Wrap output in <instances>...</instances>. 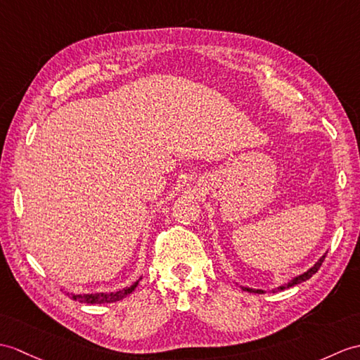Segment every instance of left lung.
Returning <instances> with one entry per match:
<instances>
[{"mask_svg":"<svg viewBox=\"0 0 360 360\" xmlns=\"http://www.w3.org/2000/svg\"><path fill=\"white\" fill-rule=\"evenodd\" d=\"M323 259H325V255L319 259V261H317V262L311 266L310 270H307L305 273L296 276V278L291 279L288 283H283V285L278 287V291H281V290H285V288H290V287H295V285H297V283H300V282H305L307 279H310L311 276H313L314 273H317V270L321 269V265H322V262H323ZM242 290H244V291H248V293H257V295H262V293H264L262 290H253V288H248V287H242ZM273 291H274V290H273Z\"/></svg>","mask_w":360,"mask_h":360,"instance_id":"1","label":"left lung"}]
</instances>
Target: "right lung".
Segmentation results:
<instances>
[{
  "label": "right lung",
  "instance_id": "1",
  "mask_svg": "<svg viewBox=\"0 0 360 360\" xmlns=\"http://www.w3.org/2000/svg\"><path fill=\"white\" fill-rule=\"evenodd\" d=\"M141 278L133 283V285L130 287H125L120 291H115V293H95V295H69L73 300H78V302L81 304H112V302H116V300H121L124 299L127 295H130L133 290H135L138 287Z\"/></svg>",
  "mask_w": 360,
  "mask_h": 360
}]
</instances>
